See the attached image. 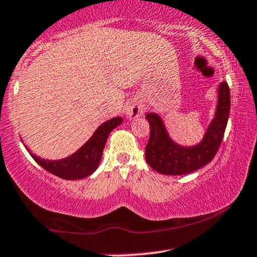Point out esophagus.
Segmentation results:
<instances>
[{"label": "esophagus", "instance_id": "obj_1", "mask_svg": "<svg viewBox=\"0 0 257 257\" xmlns=\"http://www.w3.org/2000/svg\"><path fill=\"white\" fill-rule=\"evenodd\" d=\"M144 111H145V105L142 104L141 101L137 100V99L129 101L125 106V113L131 119H134L137 118V117L141 116L142 113H144Z\"/></svg>", "mask_w": 257, "mask_h": 257}]
</instances>
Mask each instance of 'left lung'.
<instances>
[{"mask_svg": "<svg viewBox=\"0 0 257 257\" xmlns=\"http://www.w3.org/2000/svg\"><path fill=\"white\" fill-rule=\"evenodd\" d=\"M230 88L226 81L219 83L218 103L214 117L209 123L203 139L194 146H182L170 138L162 117L148 112L151 135L146 146V162L163 175L181 176L196 171L207 165L217 154L224 138L230 115Z\"/></svg>", "mask_w": 257, "mask_h": 257, "instance_id": "left-lung-1", "label": "left lung"}]
</instances>
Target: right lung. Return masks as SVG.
<instances>
[{
  "label": "right lung",
  "instance_id": "obj_1",
  "mask_svg": "<svg viewBox=\"0 0 257 257\" xmlns=\"http://www.w3.org/2000/svg\"><path fill=\"white\" fill-rule=\"evenodd\" d=\"M122 122V117H115V118H111L104 122L103 124L98 126L94 134L85 145H82L76 152L70 154L67 158L60 160L40 159L39 157H37L31 151H27L30 152L31 157L43 169H45L46 171L52 175L57 176V177L70 179V181L88 177L89 175L93 174L95 170L98 169L109 134Z\"/></svg>",
  "mask_w": 257,
  "mask_h": 257
}]
</instances>
